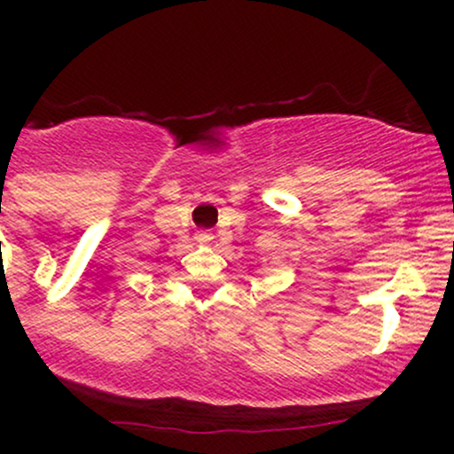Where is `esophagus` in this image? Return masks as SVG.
Wrapping results in <instances>:
<instances>
[{
	"label": "esophagus",
	"mask_w": 454,
	"mask_h": 454,
	"mask_svg": "<svg viewBox=\"0 0 454 454\" xmlns=\"http://www.w3.org/2000/svg\"><path fill=\"white\" fill-rule=\"evenodd\" d=\"M211 234L209 232H200V234H198V241H200V243H209L211 241Z\"/></svg>",
	"instance_id": "obj_1"
}]
</instances>
